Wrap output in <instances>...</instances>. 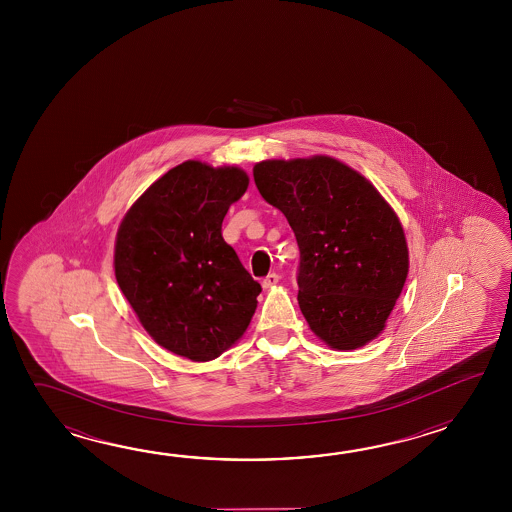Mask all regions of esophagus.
Returning <instances> with one entry per match:
<instances>
[{
	"mask_svg": "<svg viewBox=\"0 0 512 512\" xmlns=\"http://www.w3.org/2000/svg\"><path fill=\"white\" fill-rule=\"evenodd\" d=\"M278 282H280V276H278L276 272H269V274L263 278L261 285H263V289H271V287H274Z\"/></svg>",
	"mask_w": 512,
	"mask_h": 512,
	"instance_id": "1",
	"label": "esophagus"
}]
</instances>
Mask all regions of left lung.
Returning a JSON list of instances; mask_svg holds the SVG:
<instances>
[{
	"label": "left lung",
	"instance_id": "left-lung-1",
	"mask_svg": "<svg viewBox=\"0 0 512 512\" xmlns=\"http://www.w3.org/2000/svg\"><path fill=\"white\" fill-rule=\"evenodd\" d=\"M300 249L298 304L329 348L357 349L384 329L408 276L401 221L366 177L315 155L254 166Z\"/></svg>",
	"mask_w": 512,
	"mask_h": 512
}]
</instances>
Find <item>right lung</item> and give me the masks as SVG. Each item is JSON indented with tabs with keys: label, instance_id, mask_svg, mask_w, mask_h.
I'll return each mask as SVG.
<instances>
[{
	"label": "right lung",
	"instance_id": "right-lung-1",
	"mask_svg": "<svg viewBox=\"0 0 512 512\" xmlns=\"http://www.w3.org/2000/svg\"><path fill=\"white\" fill-rule=\"evenodd\" d=\"M247 186L241 168L186 161L157 179L120 223V291L150 337L179 357L216 359L251 324L261 285L221 236Z\"/></svg>",
	"mask_w": 512,
	"mask_h": 512
}]
</instances>
